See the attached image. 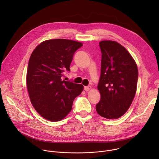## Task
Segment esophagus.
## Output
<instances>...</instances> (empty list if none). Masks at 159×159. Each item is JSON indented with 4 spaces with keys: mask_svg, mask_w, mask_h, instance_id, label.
I'll list each match as a JSON object with an SVG mask.
<instances>
[{
    "mask_svg": "<svg viewBox=\"0 0 159 159\" xmlns=\"http://www.w3.org/2000/svg\"><path fill=\"white\" fill-rule=\"evenodd\" d=\"M92 89V87H91V86H90V85L84 87V90H85V91H88V90H90V89Z\"/></svg>",
    "mask_w": 159,
    "mask_h": 159,
    "instance_id": "1",
    "label": "esophagus"
}]
</instances>
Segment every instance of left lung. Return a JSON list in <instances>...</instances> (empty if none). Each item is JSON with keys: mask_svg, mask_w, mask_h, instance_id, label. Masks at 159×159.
Masks as SVG:
<instances>
[{"mask_svg": "<svg viewBox=\"0 0 159 159\" xmlns=\"http://www.w3.org/2000/svg\"><path fill=\"white\" fill-rule=\"evenodd\" d=\"M101 69L96 111L102 117L118 119L128 111L137 91L138 68L127 50L115 41H101Z\"/></svg>", "mask_w": 159, "mask_h": 159, "instance_id": "1", "label": "left lung"}]
</instances>
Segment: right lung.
I'll return each instance as SVG.
<instances>
[{
    "instance_id": "1",
    "label": "right lung",
    "mask_w": 159,
    "mask_h": 159,
    "mask_svg": "<svg viewBox=\"0 0 159 159\" xmlns=\"http://www.w3.org/2000/svg\"><path fill=\"white\" fill-rule=\"evenodd\" d=\"M82 43L66 39L41 43L33 52L28 66L26 84L31 104L44 119L58 121L71 111L74 99L84 89L82 84L61 80L75 52Z\"/></svg>"
}]
</instances>
